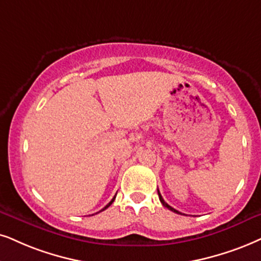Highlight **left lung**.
Here are the masks:
<instances>
[{
	"label": "left lung",
	"mask_w": 261,
	"mask_h": 261,
	"mask_svg": "<svg viewBox=\"0 0 261 261\" xmlns=\"http://www.w3.org/2000/svg\"><path fill=\"white\" fill-rule=\"evenodd\" d=\"M158 195H159L160 202H161V203H163V204H164V206H165V207H166V208H169L170 211H172V212H174V213H178V214H182V213H180V212H178V211H177V210H174V208H173V207H171L169 203H166V202H165V201H164V199H163V196H161V194L159 193V189H158Z\"/></svg>",
	"instance_id": "1"
}]
</instances>
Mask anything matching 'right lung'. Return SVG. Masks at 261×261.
<instances>
[{"mask_svg":"<svg viewBox=\"0 0 261 261\" xmlns=\"http://www.w3.org/2000/svg\"><path fill=\"white\" fill-rule=\"evenodd\" d=\"M114 199H115V197H113V199H112V201H111V202H110V203H108V204H107V206H105V207H103V208H102L101 211H105V210H106V208H108V207H110V206H111V204H112V203H113V201H114ZM101 211H100V212H101Z\"/></svg>","mask_w":261,"mask_h":261,"instance_id":"1","label":"right lung"}]
</instances>
